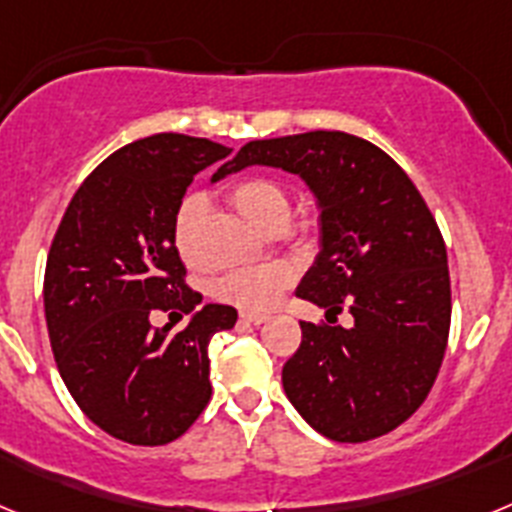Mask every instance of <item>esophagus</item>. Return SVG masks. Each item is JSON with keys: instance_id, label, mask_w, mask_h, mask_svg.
Returning <instances> with one entry per match:
<instances>
[{"instance_id": "obj_1", "label": "esophagus", "mask_w": 512, "mask_h": 512, "mask_svg": "<svg viewBox=\"0 0 512 512\" xmlns=\"http://www.w3.org/2000/svg\"><path fill=\"white\" fill-rule=\"evenodd\" d=\"M241 320L248 325H261L266 323V315H261V312H241Z\"/></svg>"}]
</instances>
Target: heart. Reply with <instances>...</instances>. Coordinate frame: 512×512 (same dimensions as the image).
<instances>
[{
    "label": "heart",
    "instance_id": "heart-1",
    "mask_svg": "<svg viewBox=\"0 0 512 512\" xmlns=\"http://www.w3.org/2000/svg\"><path fill=\"white\" fill-rule=\"evenodd\" d=\"M230 202L246 220L266 233H277L289 223L292 200L289 192L269 176H246L230 189ZM207 205L200 194H192L174 215V246L187 264H200V230ZM295 279V269L284 261L246 266L215 279L212 297L243 312H266Z\"/></svg>",
    "mask_w": 512,
    "mask_h": 512
}]
</instances>
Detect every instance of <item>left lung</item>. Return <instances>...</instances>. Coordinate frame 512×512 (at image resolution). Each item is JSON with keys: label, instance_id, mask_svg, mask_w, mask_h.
Returning <instances> with one entry per match:
<instances>
[{"label": "left lung", "instance_id": "8db88e82", "mask_svg": "<svg viewBox=\"0 0 512 512\" xmlns=\"http://www.w3.org/2000/svg\"><path fill=\"white\" fill-rule=\"evenodd\" d=\"M246 166L297 174L320 210V251L297 297L333 320H302L282 384L323 436L361 443L395 431L431 392L451 325L446 246L410 176L382 148L338 130L251 140L220 179Z\"/></svg>", "mask_w": 512, "mask_h": 512}]
</instances>
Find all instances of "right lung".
Returning <instances> with one entry per match:
<instances>
[{
    "label": "right lung",
    "instance_id": "right-lung-1",
    "mask_svg": "<svg viewBox=\"0 0 512 512\" xmlns=\"http://www.w3.org/2000/svg\"><path fill=\"white\" fill-rule=\"evenodd\" d=\"M228 153L179 133L135 140L84 179L51 243L43 302L58 372L81 413L133 446H164L200 418L210 338L238 320L230 305L200 307L174 246L187 187ZM153 309L184 311L188 328L153 329Z\"/></svg>",
    "mask_w": 512,
    "mask_h": 512
}]
</instances>
